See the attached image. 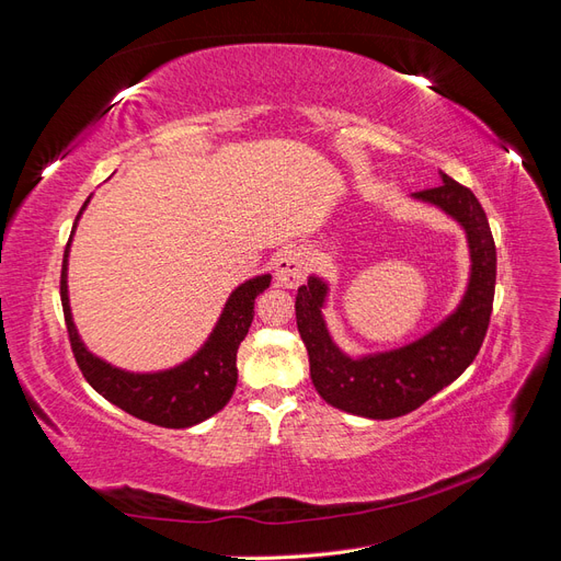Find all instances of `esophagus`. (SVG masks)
Instances as JSON below:
<instances>
[{"label":"esophagus","mask_w":561,"mask_h":561,"mask_svg":"<svg viewBox=\"0 0 561 561\" xmlns=\"http://www.w3.org/2000/svg\"><path fill=\"white\" fill-rule=\"evenodd\" d=\"M309 271V254L299 248H285L276 257V280L283 287H297Z\"/></svg>","instance_id":"1"}]
</instances>
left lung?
I'll list each match as a JSON object with an SVG mask.
<instances>
[{
    "mask_svg": "<svg viewBox=\"0 0 561 561\" xmlns=\"http://www.w3.org/2000/svg\"><path fill=\"white\" fill-rule=\"evenodd\" d=\"M443 184L412 194L431 203L466 231L470 278L458 307L416 342L351 358L334 344L325 316L328 280L309 276L297 290V328L309 351L311 381L328 404L365 419H396L414 412L428 398L463 375L478 355L489 328L496 287V245L480 201L468 186L439 173Z\"/></svg>",
    "mask_w": 561,
    "mask_h": 561,
    "instance_id": "obj_1",
    "label": "left lung"
}]
</instances>
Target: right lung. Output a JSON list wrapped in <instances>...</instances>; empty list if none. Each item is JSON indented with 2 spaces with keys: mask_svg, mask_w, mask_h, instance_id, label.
<instances>
[{
  "mask_svg": "<svg viewBox=\"0 0 561 561\" xmlns=\"http://www.w3.org/2000/svg\"><path fill=\"white\" fill-rule=\"evenodd\" d=\"M89 201L91 196L83 201V206L75 219L72 236ZM72 236L67 241L62 257L60 299L72 353L87 381L105 400L116 404L118 410L163 428H190L222 410L233 396L236 381H239L236 353H239V346L254 318V299L271 285V276H254L236 287L229 295L222 313H219L217 325L206 339V344L190 360L161 371H126L98 358L81 342L77 332L70 309V295H67V257H70Z\"/></svg>",
  "mask_w": 561,
  "mask_h": 561,
  "instance_id": "obj_1",
  "label": "right lung"
}]
</instances>
